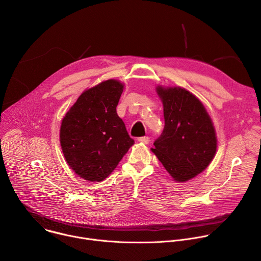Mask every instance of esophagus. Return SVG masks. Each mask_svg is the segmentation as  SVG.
<instances>
[{"mask_svg":"<svg viewBox=\"0 0 261 261\" xmlns=\"http://www.w3.org/2000/svg\"><path fill=\"white\" fill-rule=\"evenodd\" d=\"M138 141L146 144V143H148V141H150V138H148V136H142V137L138 138Z\"/></svg>","mask_w":261,"mask_h":261,"instance_id":"34e87169","label":"esophagus"}]
</instances>
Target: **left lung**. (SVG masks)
I'll return each mask as SVG.
<instances>
[{
  "instance_id": "left-lung-1",
  "label": "left lung",
  "mask_w": 261,
  "mask_h": 261,
  "mask_svg": "<svg viewBox=\"0 0 261 261\" xmlns=\"http://www.w3.org/2000/svg\"><path fill=\"white\" fill-rule=\"evenodd\" d=\"M163 102L164 129L152 152L176 181L203 171L217 150V138L202 103L181 88H157Z\"/></svg>"
}]
</instances>
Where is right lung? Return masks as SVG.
I'll use <instances>...</instances> for the list:
<instances>
[{
  "label": "right lung",
  "mask_w": 261,
  "mask_h": 261,
  "mask_svg": "<svg viewBox=\"0 0 261 261\" xmlns=\"http://www.w3.org/2000/svg\"><path fill=\"white\" fill-rule=\"evenodd\" d=\"M123 89L120 82L109 80L85 91L62 121L65 159L87 180L105 179L134 143L116 109Z\"/></svg>",
  "instance_id": "right-lung-1"
}]
</instances>
